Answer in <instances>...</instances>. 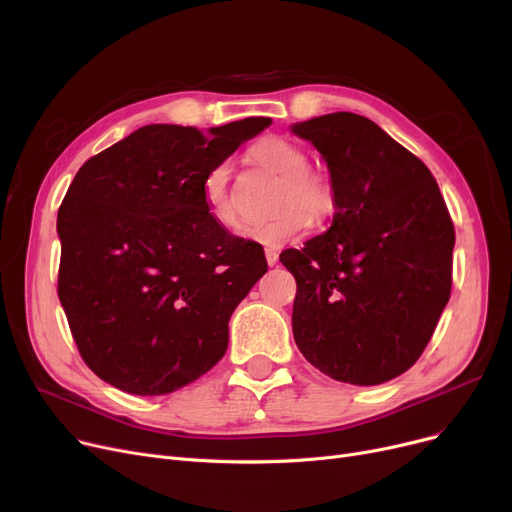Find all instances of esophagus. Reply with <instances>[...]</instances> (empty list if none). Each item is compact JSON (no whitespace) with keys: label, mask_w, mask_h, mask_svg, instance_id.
I'll list each match as a JSON object with an SVG mask.
<instances>
[{"label":"esophagus","mask_w":512,"mask_h":512,"mask_svg":"<svg viewBox=\"0 0 512 512\" xmlns=\"http://www.w3.org/2000/svg\"><path fill=\"white\" fill-rule=\"evenodd\" d=\"M265 259H268V265L278 263V251L276 249H265Z\"/></svg>","instance_id":"esophagus-1"}]
</instances>
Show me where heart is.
Masks as SVG:
<instances>
[{
  "label": "heart",
  "instance_id": "obj_1",
  "mask_svg": "<svg viewBox=\"0 0 512 512\" xmlns=\"http://www.w3.org/2000/svg\"><path fill=\"white\" fill-rule=\"evenodd\" d=\"M249 159L280 177L276 192V209L272 219L247 226L240 236L263 247L280 244L301 236L314 224H324L337 209V190L320 171L309 169V154L295 142L278 136H265L249 148ZM232 169L228 163L213 165L203 177V205L217 226L236 230L240 226V213L232 194Z\"/></svg>",
  "mask_w": 512,
  "mask_h": 512
}]
</instances>
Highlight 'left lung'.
<instances>
[{"mask_svg": "<svg viewBox=\"0 0 512 512\" xmlns=\"http://www.w3.org/2000/svg\"><path fill=\"white\" fill-rule=\"evenodd\" d=\"M293 131L337 190L330 228L280 255L297 280L295 343L330 379L387 383L414 366L450 299L452 217L427 165L374 121L332 113Z\"/></svg>", "mask_w": 512, "mask_h": 512, "instance_id": "left-lung-1", "label": "left lung"}]
</instances>
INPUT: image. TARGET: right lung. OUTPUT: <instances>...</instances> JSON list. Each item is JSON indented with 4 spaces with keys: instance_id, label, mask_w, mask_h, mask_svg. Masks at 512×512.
<instances>
[{
    "instance_id": "obj_1",
    "label": "right lung",
    "mask_w": 512,
    "mask_h": 512,
    "mask_svg": "<svg viewBox=\"0 0 512 512\" xmlns=\"http://www.w3.org/2000/svg\"><path fill=\"white\" fill-rule=\"evenodd\" d=\"M270 123L146 125L77 171L58 211V297L108 385L165 395L224 358L232 311L268 263L257 242L215 224L201 186Z\"/></svg>"
}]
</instances>
